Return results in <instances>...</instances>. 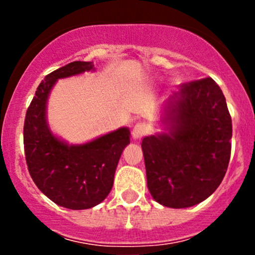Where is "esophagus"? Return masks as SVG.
I'll use <instances>...</instances> for the list:
<instances>
[{
    "instance_id": "obj_1",
    "label": "esophagus",
    "mask_w": 255,
    "mask_h": 255,
    "mask_svg": "<svg viewBox=\"0 0 255 255\" xmlns=\"http://www.w3.org/2000/svg\"><path fill=\"white\" fill-rule=\"evenodd\" d=\"M146 133H148V126H146L145 123L139 122L133 127L132 137L134 138V139H140V138H142L143 135H145Z\"/></svg>"
}]
</instances>
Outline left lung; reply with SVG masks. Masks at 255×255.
I'll return each mask as SVG.
<instances>
[{
	"label": "left lung",
	"mask_w": 255,
	"mask_h": 255,
	"mask_svg": "<svg viewBox=\"0 0 255 255\" xmlns=\"http://www.w3.org/2000/svg\"><path fill=\"white\" fill-rule=\"evenodd\" d=\"M165 132L143 138L146 185L156 202L185 208L216 191L231 156L232 120L211 78L182 84L164 104Z\"/></svg>",
	"instance_id": "obj_1"
}]
</instances>
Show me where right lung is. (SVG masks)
<instances>
[{"mask_svg": "<svg viewBox=\"0 0 255 255\" xmlns=\"http://www.w3.org/2000/svg\"><path fill=\"white\" fill-rule=\"evenodd\" d=\"M95 70L91 61H73L48 74L25 113L23 140L28 171L38 189L59 206L86 210L111 191L116 168L129 144V129L118 128L89 143L69 145L51 133L47 101L59 79Z\"/></svg>", "mask_w": 255, "mask_h": 255, "instance_id": "1", "label": "right lung"}]
</instances>
